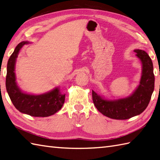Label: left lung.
<instances>
[{
    "mask_svg": "<svg viewBox=\"0 0 160 160\" xmlns=\"http://www.w3.org/2000/svg\"><path fill=\"white\" fill-rule=\"evenodd\" d=\"M134 52L141 61L142 70L139 86L132 94L127 98L108 100L92 90V100L95 107L102 114L110 118L126 120L139 115L150 102L155 85L152 62L144 51L136 49Z\"/></svg>",
    "mask_w": 160,
    "mask_h": 160,
    "instance_id": "8db88e82",
    "label": "left lung"
}]
</instances>
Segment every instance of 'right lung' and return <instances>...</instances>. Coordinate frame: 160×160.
Listing matches in <instances>:
<instances>
[{
  "label": "right lung",
  "mask_w": 160,
  "mask_h": 160,
  "mask_svg": "<svg viewBox=\"0 0 160 160\" xmlns=\"http://www.w3.org/2000/svg\"><path fill=\"white\" fill-rule=\"evenodd\" d=\"M29 42H22L17 45L8 62L6 89L15 108L19 112L35 117H47L61 109L65 101V94L56 88L47 93L34 95L22 92L16 81L15 64L19 51Z\"/></svg>",
  "instance_id": "add662e5"
}]
</instances>
